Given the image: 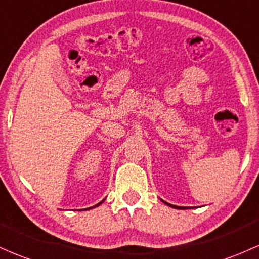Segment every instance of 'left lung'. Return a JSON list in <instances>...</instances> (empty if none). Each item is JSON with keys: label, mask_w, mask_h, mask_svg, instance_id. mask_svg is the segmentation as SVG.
I'll return each mask as SVG.
<instances>
[{"label": "left lung", "mask_w": 259, "mask_h": 259, "mask_svg": "<svg viewBox=\"0 0 259 259\" xmlns=\"http://www.w3.org/2000/svg\"><path fill=\"white\" fill-rule=\"evenodd\" d=\"M161 200H162V199H161ZM162 201H163L164 204H167V205H168V206H171V208H175V209H188V208H186V206H176V205H172V204H168V203H167V201H164V200H162Z\"/></svg>", "instance_id": "8db88e82"}]
</instances>
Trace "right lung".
Masks as SVG:
<instances>
[{"mask_svg":"<svg viewBox=\"0 0 259 259\" xmlns=\"http://www.w3.org/2000/svg\"><path fill=\"white\" fill-rule=\"evenodd\" d=\"M103 201H104V199H103V200H102V201H101V203H98V204H97V205L92 206V208H96V206H99V205H101V204H102V203H103ZM92 208H88V209H92ZM84 210H87V209H84Z\"/></svg>","mask_w":259,"mask_h":259,"instance_id":"add662e5","label":"right lung"}]
</instances>
